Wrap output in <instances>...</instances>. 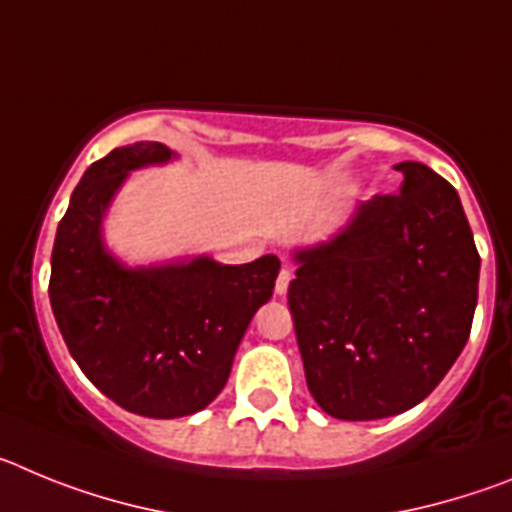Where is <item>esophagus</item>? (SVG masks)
Listing matches in <instances>:
<instances>
[{
	"label": "esophagus",
	"mask_w": 512,
	"mask_h": 512,
	"mask_svg": "<svg viewBox=\"0 0 512 512\" xmlns=\"http://www.w3.org/2000/svg\"><path fill=\"white\" fill-rule=\"evenodd\" d=\"M289 282H292V271L284 266L282 271H279V277H277V295H287V289H289Z\"/></svg>",
	"instance_id": "34e87169"
}]
</instances>
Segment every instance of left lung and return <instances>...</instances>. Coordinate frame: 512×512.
<instances>
[{
	"mask_svg": "<svg viewBox=\"0 0 512 512\" xmlns=\"http://www.w3.org/2000/svg\"><path fill=\"white\" fill-rule=\"evenodd\" d=\"M395 169L400 194L356 202L325 241L292 248L307 390L338 420L415 408L472 330L479 253L459 194L418 161Z\"/></svg>",
	"mask_w": 512,
	"mask_h": 512,
	"instance_id": "1",
	"label": "left lung"
}]
</instances>
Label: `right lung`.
Returning <instances> with one entry per match:
<instances>
[{"mask_svg":"<svg viewBox=\"0 0 512 512\" xmlns=\"http://www.w3.org/2000/svg\"><path fill=\"white\" fill-rule=\"evenodd\" d=\"M176 158L156 140L99 158L71 194L51 256L48 295L71 356L102 395L146 418L200 413L223 392L282 266L274 253L235 266L207 253L125 264L107 246L104 223L122 184Z\"/></svg>","mask_w":512,"mask_h":512,"instance_id":"right-lung-1","label":"right lung"}]
</instances>
